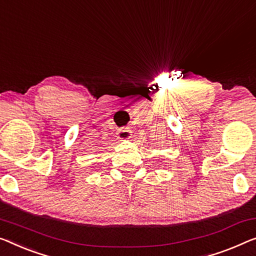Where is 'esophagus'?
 <instances>
[{
    "label": "esophagus",
    "mask_w": 256,
    "mask_h": 256,
    "mask_svg": "<svg viewBox=\"0 0 256 256\" xmlns=\"http://www.w3.org/2000/svg\"><path fill=\"white\" fill-rule=\"evenodd\" d=\"M132 136V131L128 128H120L117 132V138L120 140H126L130 139Z\"/></svg>",
    "instance_id": "1"
}]
</instances>
